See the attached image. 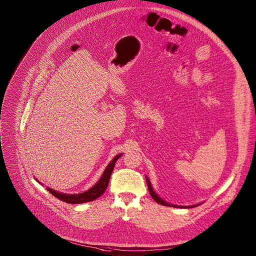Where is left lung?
Returning a JSON list of instances; mask_svg holds the SVG:
<instances>
[{"label": "left lung", "instance_id": "obj_1", "mask_svg": "<svg viewBox=\"0 0 256 256\" xmlns=\"http://www.w3.org/2000/svg\"><path fill=\"white\" fill-rule=\"evenodd\" d=\"M146 180H147V184H148V188H149V192H150V194H151V196L158 202V204H162V206H173V208H194V206H200V204H194V206H175V204H168V202H166L165 200H163L161 198H159L158 196V194L154 192V190L152 188V186H151V182H150V180H149V178L148 177H146Z\"/></svg>", "mask_w": 256, "mask_h": 256}]
</instances>
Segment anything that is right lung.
I'll list each match as a JSON object with an SVG mask.
<instances>
[{
  "mask_svg": "<svg viewBox=\"0 0 256 256\" xmlns=\"http://www.w3.org/2000/svg\"><path fill=\"white\" fill-rule=\"evenodd\" d=\"M122 154H118L116 155L114 160L109 163L107 165V167L105 168L102 176L100 177V179L97 181V184L92 186L90 190H88L87 192H82V194H62V192H58L54 190H52L50 188H46V190L54 196H56V198H58L62 202H64L66 204H84V202H92L96 198H98L99 196H101L104 192L106 190L107 188V186L109 184V179H110V176H112V173L114 171V165H116V162L118 161V159H120V157L122 156ZM36 181H38V179L35 178ZM40 182V181H38Z\"/></svg>",
  "mask_w": 256,
  "mask_h": 256,
  "instance_id": "right-lung-1",
  "label": "right lung"
}]
</instances>
